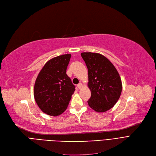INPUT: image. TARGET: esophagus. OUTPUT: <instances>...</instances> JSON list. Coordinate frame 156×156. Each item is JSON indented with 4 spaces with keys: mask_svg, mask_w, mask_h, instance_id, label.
<instances>
[{
    "mask_svg": "<svg viewBox=\"0 0 156 156\" xmlns=\"http://www.w3.org/2000/svg\"><path fill=\"white\" fill-rule=\"evenodd\" d=\"M77 87H78V88H82V87H83V85H82V83H80L78 84Z\"/></svg>",
    "mask_w": 156,
    "mask_h": 156,
    "instance_id": "obj_1",
    "label": "esophagus"
}]
</instances>
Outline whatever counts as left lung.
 Listing matches in <instances>:
<instances>
[{
	"label": "left lung",
	"mask_w": 156,
	"mask_h": 156,
	"mask_svg": "<svg viewBox=\"0 0 156 156\" xmlns=\"http://www.w3.org/2000/svg\"><path fill=\"white\" fill-rule=\"evenodd\" d=\"M81 55L88 68V87L91 91L88 104L96 112L107 111L116 104L121 94L119 73L111 62L101 54L82 52Z\"/></svg>",
	"instance_id": "obj_1"
}]
</instances>
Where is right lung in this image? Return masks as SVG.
Returning a JSON list of instances; mask_svg holds the SVG:
<instances>
[{
	"label": "right lung",
	"mask_w": 156,
	"mask_h": 156,
	"mask_svg": "<svg viewBox=\"0 0 156 156\" xmlns=\"http://www.w3.org/2000/svg\"><path fill=\"white\" fill-rule=\"evenodd\" d=\"M71 55L57 56L48 61L36 79L34 94L42 112L57 116L67 109L75 87L66 75Z\"/></svg>",
	"instance_id": "obj_1"
}]
</instances>
